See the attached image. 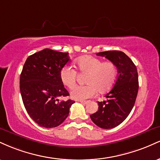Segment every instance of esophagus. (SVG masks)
<instances>
[{
	"mask_svg": "<svg viewBox=\"0 0 160 160\" xmlns=\"http://www.w3.org/2000/svg\"><path fill=\"white\" fill-rule=\"evenodd\" d=\"M80 102L82 104H86L88 102V101H80Z\"/></svg>",
	"mask_w": 160,
	"mask_h": 160,
	"instance_id": "esophagus-1",
	"label": "esophagus"
}]
</instances>
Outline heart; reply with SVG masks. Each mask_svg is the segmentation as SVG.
I'll return each instance as SVG.
<instances>
[{
    "mask_svg": "<svg viewBox=\"0 0 160 160\" xmlns=\"http://www.w3.org/2000/svg\"><path fill=\"white\" fill-rule=\"evenodd\" d=\"M75 65L81 73L87 74L85 86H78L72 89L71 96L75 100H85L94 96L97 91L104 93L111 89L118 74L117 65L112 62H103L92 56L77 58ZM62 83L69 89L76 84L77 71L69 65H65L59 71Z\"/></svg>",
    "mask_w": 160,
    "mask_h": 160,
    "instance_id": "heart-1",
    "label": "heart"
}]
</instances>
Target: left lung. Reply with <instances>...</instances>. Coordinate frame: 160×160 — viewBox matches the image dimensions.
Here are the masks:
<instances>
[{"label": "left lung", "mask_w": 160, "mask_h": 160, "mask_svg": "<svg viewBox=\"0 0 160 160\" xmlns=\"http://www.w3.org/2000/svg\"><path fill=\"white\" fill-rule=\"evenodd\" d=\"M97 56L113 62L118 75L113 87L105 95L107 101L98 102V111L90 118L98 127L112 128L122 123L132 110L138 91V75L131 58L121 51H105Z\"/></svg>", "instance_id": "left-lung-1"}]
</instances>
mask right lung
<instances>
[{
  "label": "right lung",
  "mask_w": 160,
  "mask_h": 160,
  "mask_svg": "<svg viewBox=\"0 0 160 160\" xmlns=\"http://www.w3.org/2000/svg\"><path fill=\"white\" fill-rule=\"evenodd\" d=\"M69 62L68 52L44 49L28 57L20 75V92L25 109L34 122L54 128L64 122L74 101H60L68 96L59 71Z\"/></svg>",
  "instance_id": "1"
}]
</instances>
